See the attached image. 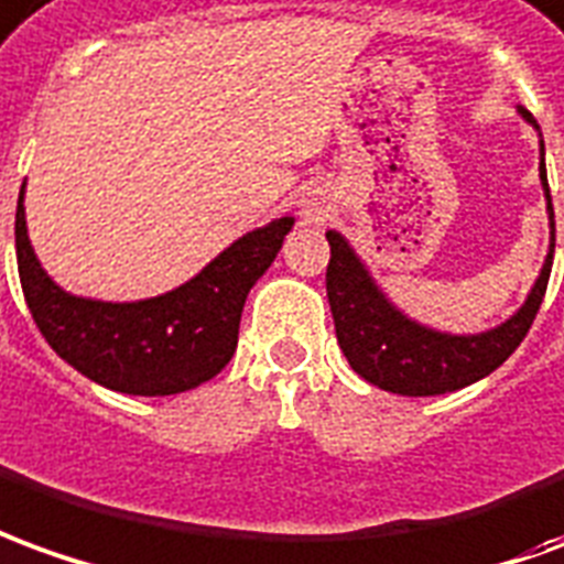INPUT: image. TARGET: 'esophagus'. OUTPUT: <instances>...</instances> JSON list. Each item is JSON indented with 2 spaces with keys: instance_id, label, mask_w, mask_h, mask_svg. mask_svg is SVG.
Returning <instances> with one entry per match:
<instances>
[{
  "instance_id": "1",
  "label": "esophagus",
  "mask_w": 564,
  "mask_h": 564,
  "mask_svg": "<svg viewBox=\"0 0 564 564\" xmlns=\"http://www.w3.org/2000/svg\"><path fill=\"white\" fill-rule=\"evenodd\" d=\"M325 206H322V203H313V199H310V203H303V221H306V225H318V221H322V218H325Z\"/></svg>"
}]
</instances>
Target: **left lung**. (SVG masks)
Returning a JSON list of instances; mask_svg holds the SVG:
<instances>
[{
	"label": "left lung",
	"instance_id": "1",
	"mask_svg": "<svg viewBox=\"0 0 564 564\" xmlns=\"http://www.w3.org/2000/svg\"><path fill=\"white\" fill-rule=\"evenodd\" d=\"M519 115L538 127L529 109H519ZM541 182H544L546 212H550V254L544 270L538 275L529 301L522 303V310L486 334L455 337L416 325L386 301V294L373 285V279L365 270V263L355 258L349 242L337 230H327V242H330L327 301L334 313L339 349L358 377L394 394L429 398V394L465 389L470 382L489 377L517 352V346L525 339L534 315L544 303L553 251H556V218L546 185L544 142H541Z\"/></svg>",
	"mask_w": 564,
	"mask_h": 564
}]
</instances>
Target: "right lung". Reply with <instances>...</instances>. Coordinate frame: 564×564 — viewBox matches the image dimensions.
I'll use <instances>...</instances> for the list:
<instances>
[{
  "label": "right lung",
  "instance_id": "right-lung-1",
  "mask_svg": "<svg viewBox=\"0 0 564 564\" xmlns=\"http://www.w3.org/2000/svg\"><path fill=\"white\" fill-rule=\"evenodd\" d=\"M294 218L251 230L182 289L139 303L72 297L35 258L23 187L14 218L20 289L47 346L78 373L123 394H178L197 389L237 352L239 318L251 285L282 249Z\"/></svg>",
  "mask_w": 564,
  "mask_h": 564
}]
</instances>
